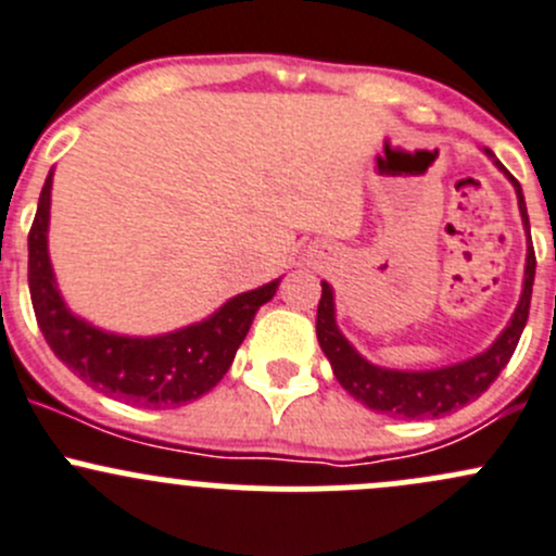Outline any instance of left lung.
<instances>
[{
	"instance_id": "left-lung-1",
	"label": "left lung",
	"mask_w": 556,
	"mask_h": 556,
	"mask_svg": "<svg viewBox=\"0 0 556 556\" xmlns=\"http://www.w3.org/2000/svg\"><path fill=\"white\" fill-rule=\"evenodd\" d=\"M503 169L501 161H495ZM506 172V169H503ZM508 174V172H506ZM519 195V212L525 220L527 233H530V217H527L525 195L517 179L508 174ZM532 282H535V250L532 244L527 247V268H525V290H521V301L514 312L511 323L503 330L501 339L481 355L470 357V361L457 363V366L439 368V371H387V368L371 366L363 361L350 341L339 333L333 317V290L328 282H323V295L317 304V341L323 346L325 357L330 361L339 384L366 403L368 408L379 414H390V417L403 419H425V417H444V414L457 412V408L468 406L470 401L481 395L497 374L508 366L514 350H517L521 330L527 325V314H530L532 299Z\"/></svg>"
}]
</instances>
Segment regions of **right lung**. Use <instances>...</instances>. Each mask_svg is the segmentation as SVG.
Masks as SVG:
<instances>
[{
	"label": "right lung",
	"instance_id": "right-lung-1",
	"mask_svg": "<svg viewBox=\"0 0 556 556\" xmlns=\"http://www.w3.org/2000/svg\"><path fill=\"white\" fill-rule=\"evenodd\" d=\"M50 174L29 231V293L39 330L72 374L104 395L142 408H174L195 401L226 377L252 317L279 279L237 295L210 319L159 339L104 333L77 319L61 301L48 261Z\"/></svg>",
	"mask_w": 556,
	"mask_h": 556
}]
</instances>
